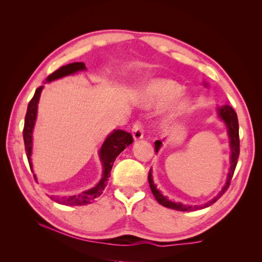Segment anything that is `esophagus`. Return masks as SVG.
<instances>
[{"instance_id":"obj_1","label":"esophagus","mask_w":262,"mask_h":262,"mask_svg":"<svg viewBox=\"0 0 262 262\" xmlns=\"http://www.w3.org/2000/svg\"><path fill=\"white\" fill-rule=\"evenodd\" d=\"M132 133L134 141H139L143 139V124L141 121H137L132 126Z\"/></svg>"}]
</instances>
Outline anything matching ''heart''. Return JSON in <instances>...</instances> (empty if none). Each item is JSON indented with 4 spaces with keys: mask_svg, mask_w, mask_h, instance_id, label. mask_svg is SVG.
I'll list each match as a JSON object with an SVG mask.
<instances>
[{
    "mask_svg": "<svg viewBox=\"0 0 262 262\" xmlns=\"http://www.w3.org/2000/svg\"><path fill=\"white\" fill-rule=\"evenodd\" d=\"M182 93V87L175 81L168 78H160L149 83L142 93V99L146 105L163 107L171 104ZM190 107V102L187 98H180L169 108L166 113L164 120L170 123L184 116Z\"/></svg>",
    "mask_w": 262,
    "mask_h": 262,
    "instance_id": "obj_1",
    "label": "heart"
}]
</instances>
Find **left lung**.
<instances>
[{
  "mask_svg": "<svg viewBox=\"0 0 262 262\" xmlns=\"http://www.w3.org/2000/svg\"><path fill=\"white\" fill-rule=\"evenodd\" d=\"M217 115L219 117L224 121V123L227 126V133H228V138H229V146H231V168H229L228 171V176L225 186L222 188L220 193L209 201L208 203H205L204 205H184L182 203H176L168 200L167 198L164 196L160 190H157L156 185H154L153 179H152V170H149L148 172V184L150 187V190H152V193L155 196V199L157 202L164 205L166 208H169L172 210H177V211H194V210H199L203 208H208L211 204L214 202H216L225 193L226 190L228 189L229 185H231V180L233 178L234 171L237 165V161H238V156H239V126H238V119H237V115L235 113V110L228 105H225L223 107H219L217 108ZM162 146V141L157 140L155 141V152L157 153L160 150Z\"/></svg>",
  "mask_w": 262,
  "mask_h": 262,
  "instance_id": "1",
  "label": "left lung"
}]
</instances>
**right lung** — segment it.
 Instances as JSON below:
<instances>
[{"label":"right lung","mask_w":262,"mask_h":262,"mask_svg":"<svg viewBox=\"0 0 262 262\" xmlns=\"http://www.w3.org/2000/svg\"><path fill=\"white\" fill-rule=\"evenodd\" d=\"M83 70H86V67L83 62L70 63V64L61 67L59 70L54 71V72L47 78V82L58 80V78H61L63 76H67L70 74H74L78 72V71H83ZM42 89L43 86L38 87L35 92L34 97L29 101L26 117H25V124H24V130H23L24 143H25V150H26V155L28 158L30 169H33V164H31V158H30L31 148H33V130L36 122L38 102H39V98H40ZM131 143H133V138L131 136V133L129 132H125L123 130H115L114 132L110 133L99 150V157H100L102 169H104V171H102V176L98 184L95 187H93L92 189L83 191L80 194L70 195V196L51 195L50 196L51 199L57 203L64 204V205H84V204L91 203L93 200L96 199V198H98L102 193L105 187L107 186L108 178L110 177L109 173L113 168L116 157ZM34 177L36 179L35 175Z\"/></svg>","instance_id":"right-lung-1"}]
</instances>
